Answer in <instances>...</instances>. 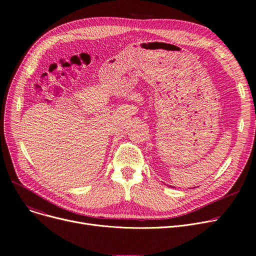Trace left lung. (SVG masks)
<instances>
[{
    "label": "left lung",
    "mask_w": 256,
    "mask_h": 256,
    "mask_svg": "<svg viewBox=\"0 0 256 256\" xmlns=\"http://www.w3.org/2000/svg\"><path fill=\"white\" fill-rule=\"evenodd\" d=\"M172 188H173V186H172Z\"/></svg>",
    "instance_id": "left-lung-1"
}]
</instances>
